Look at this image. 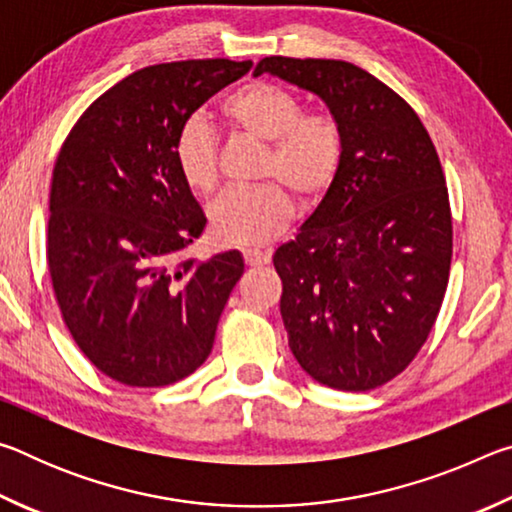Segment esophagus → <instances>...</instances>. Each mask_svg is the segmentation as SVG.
I'll list each match as a JSON object with an SVG mask.
<instances>
[{
	"mask_svg": "<svg viewBox=\"0 0 512 512\" xmlns=\"http://www.w3.org/2000/svg\"><path fill=\"white\" fill-rule=\"evenodd\" d=\"M244 262L248 266H264L271 262V253H268V250H259V248H246Z\"/></svg>",
	"mask_w": 512,
	"mask_h": 512,
	"instance_id": "esophagus-1",
	"label": "esophagus"
}]
</instances>
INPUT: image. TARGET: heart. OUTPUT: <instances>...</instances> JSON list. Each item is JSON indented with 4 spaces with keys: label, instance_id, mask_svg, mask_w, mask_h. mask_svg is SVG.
Here are the masks:
<instances>
[{
    "label": "heart",
    "instance_id": "b5f03b06",
    "mask_svg": "<svg viewBox=\"0 0 512 512\" xmlns=\"http://www.w3.org/2000/svg\"><path fill=\"white\" fill-rule=\"evenodd\" d=\"M221 110L232 131L264 144L257 178L266 183L225 192L210 210L212 232L223 244H264L291 221L289 191L311 205L332 189L348 153V135L334 112H305L296 94L266 81L230 94ZM173 160L192 192L207 196L219 185V153L205 121L187 119L178 128Z\"/></svg>",
    "mask_w": 512,
    "mask_h": 512
}]
</instances>
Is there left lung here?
I'll return each instance as SVG.
<instances>
[{"label":"left lung","mask_w":512,"mask_h":512,"mask_svg":"<svg viewBox=\"0 0 512 512\" xmlns=\"http://www.w3.org/2000/svg\"><path fill=\"white\" fill-rule=\"evenodd\" d=\"M273 74L341 119L348 153L298 237L275 250L293 357L336 391L406 370L436 323L452 266V207L427 128L386 83L345 60L268 56Z\"/></svg>","instance_id":"8db88e82"}]
</instances>
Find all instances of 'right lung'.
<instances>
[{
  "label": "right lung",
  "instance_id": "add662e5",
  "mask_svg": "<svg viewBox=\"0 0 512 512\" xmlns=\"http://www.w3.org/2000/svg\"><path fill=\"white\" fill-rule=\"evenodd\" d=\"M253 60H178L133 72L65 137L49 192L47 266L81 352L126 386L185 379L210 357L237 250L185 257L205 214L173 160L178 128Z\"/></svg>",
  "mask_w": 512,
  "mask_h": 512
}]
</instances>
